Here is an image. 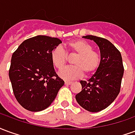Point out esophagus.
<instances>
[{
  "label": "esophagus",
  "instance_id": "obj_1",
  "mask_svg": "<svg viewBox=\"0 0 135 135\" xmlns=\"http://www.w3.org/2000/svg\"><path fill=\"white\" fill-rule=\"evenodd\" d=\"M72 83H73L72 82H69V81H65V85H71Z\"/></svg>",
  "mask_w": 135,
  "mask_h": 135
}]
</instances>
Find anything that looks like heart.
I'll return each mask as SVG.
<instances>
[{"mask_svg": "<svg viewBox=\"0 0 135 135\" xmlns=\"http://www.w3.org/2000/svg\"><path fill=\"white\" fill-rule=\"evenodd\" d=\"M69 53L76 55L74 59L75 66H68L60 71L59 76L66 80L80 79L84 76H90L95 73L101 64V56L93 50V45L82 40H76L68 42ZM53 65L58 69H61L66 64L68 55L61 46H56L50 53Z\"/></svg>", "mask_w": 135, "mask_h": 135, "instance_id": "obj_1", "label": "heart"}]
</instances>
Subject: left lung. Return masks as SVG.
I'll list each match as a JSON object with an SVG mask.
<instances>
[{
  "label": "left lung",
  "instance_id": "8db88e82",
  "mask_svg": "<svg viewBox=\"0 0 135 135\" xmlns=\"http://www.w3.org/2000/svg\"><path fill=\"white\" fill-rule=\"evenodd\" d=\"M93 40L100 48L101 64L88 81H80L82 91L76 95L77 103L90 112H98L110 105L118 96L124 74L119 50L108 40L94 35L83 36Z\"/></svg>",
  "mask_w": 135,
  "mask_h": 135
}]
</instances>
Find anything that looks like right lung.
<instances>
[{
  "label": "right lung",
  "mask_w": 135,
  "mask_h": 135,
  "mask_svg": "<svg viewBox=\"0 0 135 135\" xmlns=\"http://www.w3.org/2000/svg\"><path fill=\"white\" fill-rule=\"evenodd\" d=\"M61 42L56 37L37 35L13 52L8 75L14 96L25 109L37 112L47 108L64 85L50 59L52 50Z\"/></svg>",
  "instance_id": "right-lung-1"
}]
</instances>
